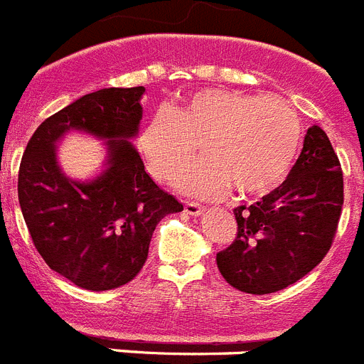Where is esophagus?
Masks as SVG:
<instances>
[{
	"instance_id": "1",
	"label": "esophagus",
	"mask_w": 364,
	"mask_h": 364,
	"mask_svg": "<svg viewBox=\"0 0 364 364\" xmlns=\"http://www.w3.org/2000/svg\"><path fill=\"white\" fill-rule=\"evenodd\" d=\"M185 210H187L188 215L198 216V215H201L203 205H201V203H198V201H185Z\"/></svg>"
}]
</instances>
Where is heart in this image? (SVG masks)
Segmentation results:
<instances>
[{"instance_id": "b5f03b06", "label": "heart", "mask_w": 364, "mask_h": 364, "mask_svg": "<svg viewBox=\"0 0 364 364\" xmlns=\"http://www.w3.org/2000/svg\"><path fill=\"white\" fill-rule=\"evenodd\" d=\"M304 125L287 102L228 88H203L170 112L155 114L139 136L149 170L172 181L200 155L207 161L177 177V187L220 196L233 187L262 196L285 181L300 154Z\"/></svg>"}]
</instances>
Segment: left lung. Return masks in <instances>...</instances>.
Listing matches in <instances>:
<instances>
[{
    "mask_svg": "<svg viewBox=\"0 0 364 364\" xmlns=\"http://www.w3.org/2000/svg\"><path fill=\"white\" fill-rule=\"evenodd\" d=\"M344 181L328 135L313 125L291 173L257 203L233 210L237 237L216 253L220 274L248 294H270L320 264L337 233Z\"/></svg>",
    "mask_w": 364,
    "mask_h": 364,
    "instance_id": "8db88e82",
    "label": "left lung"
}]
</instances>
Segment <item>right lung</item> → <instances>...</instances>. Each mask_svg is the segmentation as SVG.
<instances>
[{
  "mask_svg": "<svg viewBox=\"0 0 364 364\" xmlns=\"http://www.w3.org/2000/svg\"><path fill=\"white\" fill-rule=\"evenodd\" d=\"M144 87L102 88L46 118L27 142L18 172V200L46 264L87 291L129 283L148 259L161 220L183 205L144 170L127 139L136 135ZM70 129L109 140L107 170L90 183L60 172L56 140Z\"/></svg>",
  "mask_w": 364,
  "mask_h": 364,
  "instance_id": "add662e5",
  "label": "right lung"
}]
</instances>
